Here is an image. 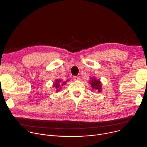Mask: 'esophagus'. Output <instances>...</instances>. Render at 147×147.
Here are the masks:
<instances>
[{
  "instance_id": "obj_1",
  "label": "esophagus",
  "mask_w": 147,
  "mask_h": 147,
  "mask_svg": "<svg viewBox=\"0 0 147 147\" xmlns=\"http://www.w3.org/2000/svg\"><path fill=\"white\" fill-rule=\"evenodd\" d=\"M73 80L74 81H78L80 80V77L78 76H73Z\"/></svg>"
}]
</instances>
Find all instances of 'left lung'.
<instances>
[{
	"instance_id": "left-lung-1",
	"label": "left lung",
	"mask_w": 147,
	"mask_h": 147,
	"mask_svg": "<svg viewBox=\"0 0 147 147\" xmlns=\"http://www.w3.org/2000/svg\"><path fill=\"white\" fill-rule=\"evenodd\" d=\"M90 84L92 87V88L96 90L98 92H100L101 91V83L98 80H96L94 77L91 78V80H90Z\"/></svg>"
}]
</instances>
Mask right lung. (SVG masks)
<instances>
[{"mask_svg": "<svg viewBox=\"0 0 147 147\" xmlns=\"http://www.w3.org/2000/svg\"><path fill=\"white\" fill-rule=\"evenodd\" d=\"M60 82H61L60 80L57 79V80H56V83H55V84H54V87H55L56 89H57V91L59 90V89H60V88H61L60 87H61V83L60 84L59 83ZM64 84H65V83H63L61 86L64 85Z\"/></svg>", "mask_w": 147, "mask_h": 147, "instance_id": "add662e5", "label": "right lung"}]
</instances>
